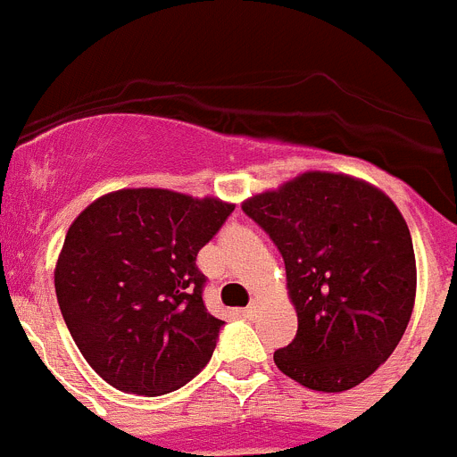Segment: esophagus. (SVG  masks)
Returning a JSON list of instances; mask_svg holds the SVG:
<instances>
[{"label": "esophagus", "instance_id": "obj_1", "mask_svg": "<svg viewBox=\"0 0 457 457\" xmlns=\"http://www.w3.org/2000/svg\"><path fill=\"white\" fill-rule=\"evenodd\" d=\"M257 313H259V304H257V302H250V304L245 306V309H243V315H245V318H248V320L257 318Z\"/></svg>", "mask_w": 457, "mask_h": 457}]
</instances>
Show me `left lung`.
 <instances>
[{"instance_id": "1", "label": "left lung", "mask_w": 457, "mask_h": 457, "mask_svg": "<svg viewBox=\"0 0 457 457\" xmlns=\"http://www.w3.org/2000/svg\"><path fill=\"white\" fill-rule=\"evenodd\" d=\"M243 212L284 257L297 311L277 368L320 392L363 383L395 352L415 304V250L399 209L368 182L311 170Z\"/></svg>"}]
</instances>
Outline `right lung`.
Returning a JSON list of instances; mask_svg holds the SVG:
<instances>
[{"mask_svg": "<svg viewBox=\"0 0 457 457\" xmlns=\"http://www.w3.org/2000/svg\"><path fill=\"white\" fill-rule=\"evenodd\" d=\"M234 204L169 189H121L71 223L55 266V295L71 338L104 381L157 396L195 377L223 320L203 302L195 266Z\"/></svg>", "mask_w": 457, "mask_h": 457, "instance_id": "right-lung-1", "label": "right lung"}]
</instances>
